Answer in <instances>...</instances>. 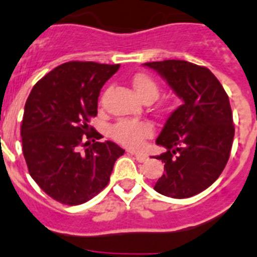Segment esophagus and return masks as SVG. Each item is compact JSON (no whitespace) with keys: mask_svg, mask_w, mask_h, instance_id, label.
<instances>
[{"mask_svg":"<svg viewBox=\"0 0 257 257\" xmlns=\"http://www.w3.org/2000/svg\"><path fill=\"white\" fill-rule=\"evenodd\" d=\"M128 153L129 155L134 156L138 162H146L148 160V156L145 155V153H138V152H134V151H128Z\"/></svg>","mask_w":257,"mask_h":257,"instance_id":"obj_1","label":"esophagus"}]
</instances>
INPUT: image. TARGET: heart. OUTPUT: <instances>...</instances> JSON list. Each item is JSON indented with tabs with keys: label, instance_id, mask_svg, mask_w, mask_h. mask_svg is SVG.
<instances>
[{
	"label": "heart",
	"instance_id": "heart-1",
	"mask_svg": "<svg viewBox=\"0 0 257 257\" xmlns=\"http://www.w3.org/2000/svg\"><path fill=\"white\" fill-rule=\"evenodd\" d=\"M137 96L143 101H155L160 95V87L147 74H138L133 80ZM153 134L152 124L138 119H120L110 128V136L117 143L129 148H140L143 141Z\"/></svg>",
	"mask_w": 257,
	"mask_h": 257
}]
</instances>
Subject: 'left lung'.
<instances>
[{
	"label": "left lung",
	"mask_w": 257,
	"mask_h": 257,
	"mask_svg": "<svg viewBox=\"0 0 257 257\" xmlns=\"http://www.w3.org/2000/svg\"><path fill=\"white\" fill-rule=\"evenodd\" d=\"M145 66L157 71L184 101L156 140L167 151L155 156L165 164L155 190L170 198H190L209 188L228 162L234 137L228 95L207 67L179 59Z\"/></svg>",
	"instance_id": "8db88e82"
}]
</instances>
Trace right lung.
<instances>
[{"mask_svg":"<svg viewBox=\"0 0 257 257\" xmlns=\"http://www.w3.org/2000/svg\"><path fill=\"white\" fill-rule=\"evenodd\" d=\"M119 67L67 62L38 81L26 100L21 142L29 174L62 204H82L97 195L124 155L114 142H97L102 136L88 125L97 115L100 90Z\"/></svg>","mask_w":257,"mask_h":257,"instance_id":"obj_1","label":"right lung"}]
</instances>
